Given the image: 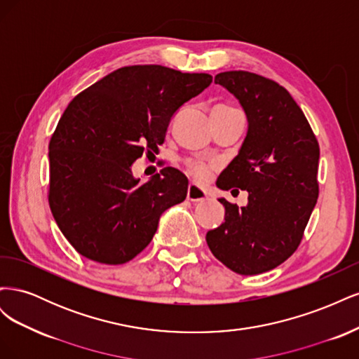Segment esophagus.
<instances>
[{"instance_id": "1", "label": "esophagus", "mask_w": 359, "mask_h": 359, "mask_svg": "<svg viewBox=\"0 0 359 359\" xmlns=\"http://www.w3.org/2000/svg\"><path fill=\"white\" fill-rule=\"evenodd\" d=\"M187 199L191 202H202L206 199V191L198 187L196 184H190L187 189Z\"/></svg>"}]
</instances>
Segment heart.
Returning a JSON list of instances; mask_svg holds the SVG:
<instances>
[{"instance_id":"obj_1","label":"heart","mask_w":359,"mask_h":359,"mask_svg":"<svg viewBox=\"0 0 359 359\" xmlns=\"http://www.w3.org/2000/svg\"><path fill=\"white\" fill-rule=\"evenodd\" d=\"M214 111H232V109L226 106H219V107H215ZM186 168H187L189 175L199 182H205L206 180H210L212 172L215 170L214 163L203 161V160H189L186 163Z\"/></svg>"}]
</instances>
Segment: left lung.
Listing matches in <instances>:
<instances>
[{"mask_svg": "<svg viewBox=\"0 0 359 359\" xmlns=\"http://www.w3.org/2000/svg\"><path fill=\"white\" fill-rule=\"evenodd\" d=\"M244 107L248 130L217 187L248 191L247 206L219 199L224 223L206 233L212 255L236 274L256 276L289 259L319 196V144L286 88L244 70L215 76Z\"/></svg>", "mask_w": 359, "mask_h": 359, "instance_id": "1", "label": "left lung"}]
</instances>
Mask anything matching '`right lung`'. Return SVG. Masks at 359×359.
Masks as SVG:
<instances>
[{"mask_svg":"<svg viewBox=\"0 0 359 359\" xmlns=\"http://www.w3.org/2000/svg\"><path fill=\"white\" fill-rule=\"evenodd\" d=\"M211 82L208 73L127 66L69 103L49 142L48 199L79 255L128 262L153 240L161 212L186 199L189 180L178 169L139 184L132 165L144 151L157 153L173 114Z\"/></svg>","mask_w":359,"mask_h":359,"instance_id":"obj_1","label":"right lung"}]
</instances>
